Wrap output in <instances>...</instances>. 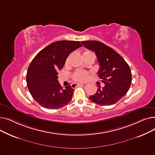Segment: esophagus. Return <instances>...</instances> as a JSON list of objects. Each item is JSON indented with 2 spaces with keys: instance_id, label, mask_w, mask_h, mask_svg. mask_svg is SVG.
Here are the masks:
<instances>
[{
  "instance_id": "34e87169",
  "label": "esophagus",
  "mask_w": 155,
  "mask_h": 155,
  "mask_svg": "<svg viewBox=\"0 0 155 155\" xmlns=\"http://www.w3.org/2000/svg\"><path fill=\"white\" fill-rule=\"evenodd\" d=\"M83 84H81V83H80V84H72L71 85V86L72 88H75V87H77V86L82 85Z\"/></svg>"
}]
</instances>
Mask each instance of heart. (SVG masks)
<instances>
[{
  "label": "heart",
  "mask_w": 155,
  "mask_h": 155,
  "mask_svg": "<svg viewBox=\"0 0 155 155\" xmlns=\"http://www.w3.org/2000/svg\"><path fill=\"white\" fill-rule=\"evenodd\" d=\"M92 54H94L92 52H91V51L87 50L84 52L83 57L84 58H85V57L91 56ZM71 55H70L68 57L67 60H66V62H65V64H68V63L71 59ZM88 73L85 71H82V70H78V71H75L74 73V74L73 75V79H74V80H75V81H77V82H84V81H86L88 79Z\"/></svg>",
  "instance_id": "obj_1"
}]
</instances>
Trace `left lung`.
<instances>
[{
    "mask_svg": "<svg viewBox=\"0 0 155 155\" xmlns=\"http://www.w3.org/2000/svg\"><path fill=\"white\" fill-rule=\"evenodd\" d=\"M83 45L95 53L100 65L98 76L104 87L89 97L101 105L116 104L127 94L131 84V71L124 58L109 46L97 41H82Z\"/></svg>",
    "mask_w": 155,
    "mask_h": 155,
    "instance_id": "left-lung-1",
    "label": "left lung"
}]
</instances>
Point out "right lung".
Wrapping results in <instances>:
<instances>
[{
	"mask_svg": "<svg viewBox=\"0 0 155 155\" xmlns=\"http://www.w3.org/2000/svg\"><path fill=\"white\" fill-rule=\"evenodd\" d=\"M82 46L76 41H58L41 50L32 60L28 69L26 82L33 99L42 107L56 109L68 104L74 89L63 88L58 80L68 55Z\"/></svg>",
	"mask_w": 155,
	"mask_h": 155,
	"instance_id": "1",
	"label": "right lung"
}]
</instances>
